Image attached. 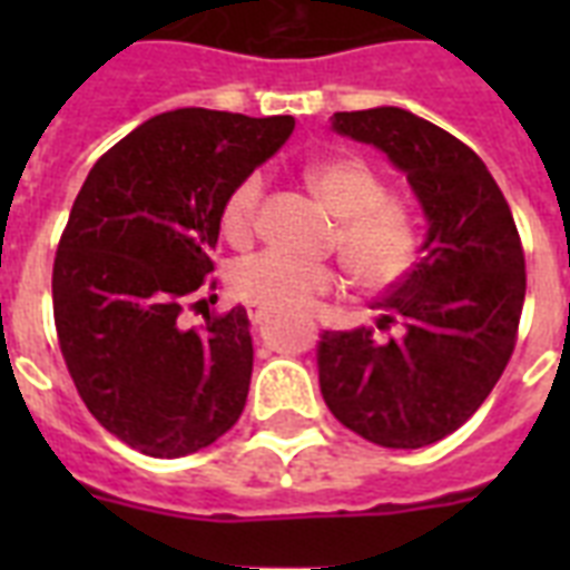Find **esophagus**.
<instances>
[{
    "label": "esophagus",
    "mask_w": 570,
    "mask_h": 570,
    "mask_svg": "<svg viewBox=\"0 0 570 570\" xmlns=\"http://www.w3.org/2000/svg\"><path fill=\"white\" fill-rule=\"evenodd\" d=\"M250 322H254V325H263V322H266V311H259V307H250Z\"/></svg>",
    "instance_id": "obj_1"
}]
</instances>
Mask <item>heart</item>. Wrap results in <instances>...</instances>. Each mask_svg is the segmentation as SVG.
Returning <instances> with one entry per match:
<instances>
[{
  "mask_svg": "<svg viewBox=\"0 0 570 570\" xmlns=\"http://www.w3.org/2000/svg\"><path fill=\"white\" fill-rule=\"evenodd\" d=\"M307 186L337 215L334 245L346 259L355 284L366 293H387L411 277L420 263L423 236L414 213L390 197L381 180L357 156H331L307 168ZM263 174H245L222 204V230L230 242L250 239L257 227ZM343 272L331 263L257 250L230 266V289L239 302L266 313H302L322 295L337 293Z\"/></svg>",
  "mask_w": 570,
  "mask_h": 570,
  "instance_id": "1",
  "label": "heart"
}]
</instances>
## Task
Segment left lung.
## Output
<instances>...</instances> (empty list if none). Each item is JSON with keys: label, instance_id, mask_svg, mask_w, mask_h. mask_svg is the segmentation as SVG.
Returning a JSON list of instances; mask_svg holds the SVG:
<instances>
[{"label": "left lung", "instance_id": "8db88e82", "mask_svg": "<svg viewBox=\"0 0 570 570\" xmlns=\"http://www.w3.org/2000/svg\"><path fill=\"white\" fill-rule=\"evenodd\" d=\"M343 136L407 174L429 236L407 281L375 302L379 331H325L320 387L340 423L390 450H420L464 425L518 343L527 263L512 209L485 163L405 109L337 111Z\"/></svg>", "mask_w": 570, "mask_h": 570}]
</instances>
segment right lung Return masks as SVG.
Here are the masks:
<instances>
[{
    "label": "right lung",
    "mask_w": 570,
    "mask_h": 570,
    "mask_svg": "<svg viewBox=\"0 0 570 570\" xmlns=\"http://www.w3.org/2000/svg\"><path fill=\"white\" fill-rule=\"evenodd\" d=\"M289 115L177 109L106 150L76 195L52 263L67 373L97 423L132 450L180 459L242 416L254 343L248 313H204L215 289L222 204L293 132Z\"/></svg>",
    "instance_id": "add662e5"
}]
</instances>
